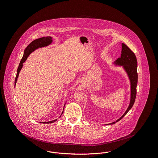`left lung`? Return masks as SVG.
Returning <instances> with one entry per match:
<instances>
[{"mask_svg": "<svg viewBox=\"0 0 158 158\" xmlns=\"http://www.w3.org/2000/svg\"><path fill=\"white\" fill-rule=\"evenodd\" d=\"M122 48L120 57L118 58L116 61H114L113 63V64L116 66H122L128 77L130 82L131 89L130 101L129 105L124 114L117 120H116L115 122L108 123L106 125H113L116 122H117L120 120H121L132 108L136 98L137 85L138 83L137 58L135 54L133 53L125 44L122 43Z\"/></svg>", "mask_w": 158, "mask_h": 158, "instance_id": "obj_1", "label": "left lung"}]
</instances>
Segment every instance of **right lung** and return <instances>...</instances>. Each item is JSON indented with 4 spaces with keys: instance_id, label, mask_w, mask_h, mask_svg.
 <instances>
[{
    "instance_id": "add662e5",
    "label": "right lung",
    "mask_w": 158,
    "mask_h": 158,
    "mask_svg": "<svg viewBox=\"0 0 158 158\" xmlns=\"http://www.w3.org/2000/svg\"><path fill=\"white\" fill-rule=\"evenodd\" d=\"M53 42V38L51 37V36H45V37H42V38H38V39H36L34 41H33L26 48V49L24 50V54H23V56L21 59V61L20 62V64L19 65V67H18V69H17V75H16V77H15V84H14V86L15 87V84L17 83V78L19 77V73L21 71V68H23V63L25 62V61L27 60V57H29V56L35 50H36V49H38L40 48H42V47H47L49 45H50ZM66 102L64 105L63 106V111H62V113L61 114L60 116L59 117H60L62 114H63V110H64V107L65 106L66 104ZM57 120V119H55V120H53L52 121H50V122H40L41 123H54L55 122L56 120Z\"/></svg>"
}]
</instances>
